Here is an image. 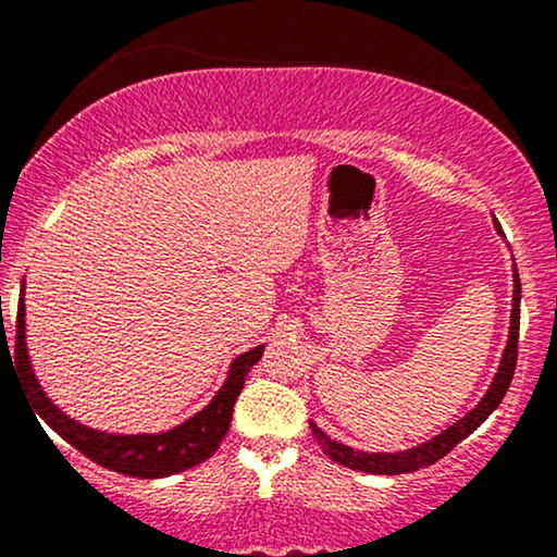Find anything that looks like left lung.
<instances>
[{"mask_svg": "<svg viewBox=\"0 0 557 557\" xmlns=\"http://www.w3.org/2000/svg\"><path fill=\"white\" fill-rule=\"evenodd\" d=\"M495 230L497 233H503L500 225H497V220H495ZM519 314H521V283H519V270H516V264H513V309H510L508 343H505V348H503L500 367H497L495 376H492L487 393L482 395V400H479L476 406L466 413V417L453 421L447 430L434 434V437H430V440H424V443L408 447V450L369 453V450H356V447H350L345 443H337V440H332L330 434H324L322 430H319L314 421H309L317 445L322 447L324 456H327L330 461L341 463V466H345V469L363 471V474H385V476L411 474V471L426 469V466L440 461V458L447 456V453L461 443V440L469 437V434L474 432L476 426L482 424V421L487 419L497 406H500L505 393H508L510 380H513V372H516V356H519V319H521Z\"/></svg>", "mask_w": 557, "mask_h": 557, "instance_id": "1", "label": "left lung"}]
</instances>
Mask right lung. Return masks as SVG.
<instances>
[{
  "label": "right lung",
  "mask_w": 557,
  "mask_h": 557,
  "mask_svg": "<svg viewBox=\"0 0 557 557\" xmlns=\"http://www.w3.org/2000/svg\"><path fill=\"white\" fill-rule=\"evenodd\" d=\"M8 341V335L2 337ZM267 345H257V348L246 350V354L235 356L230 361V369L225 374V382L216 389L214 398L196 411L194 417L181 421L177 426L164 432H138V434H123V432H107L94 430V426L81 424L70 413L62 411L57 403L49 398L47 389L36 380L34 367H30L28 343H25V280L21 285V300H17V337H15V369L25 380L28 387V400L34 411L60 434L67 440L75 450L83 456L91 458L94 463L104 466V469L117 471L125 476H140V479H162L181 474L185 469L203 463L209 456L220 447L222 437L230 430L233 421V406L238 400L243 382H246L251 367L261 359Z\"/></svg>",
  "instance_id": "add662e5"
}]
</instances>
